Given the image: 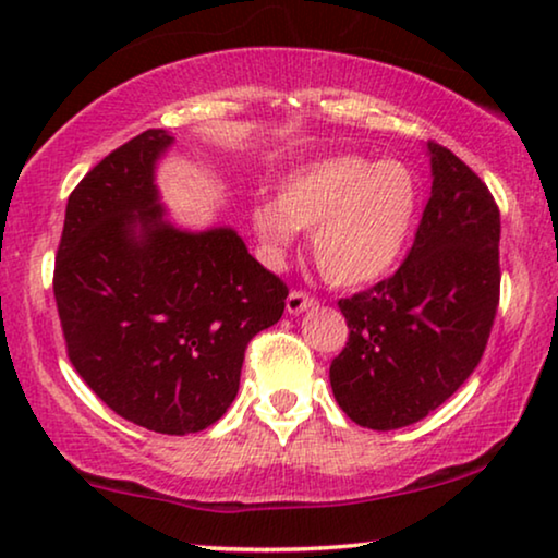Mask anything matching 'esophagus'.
I'll return each mask as SVG.
<instances>
[{
	"mask_svg": "<svg viewBox=\"0 0 558 558\" xmlns=\"http://www.w3.org/2000/svg\"><path fill=\"white\" fill-rule=\"evenodd\" d=\"M317 304L315 296H310L307 292H289L287 296V312L289 315H302V312L312 310Z\"/></svg>",
	"mask_w": 558,
	"mask_h": 558,
	"instance_id": "esophagus-1",
	"label": "esophagus"
}]
</instances>
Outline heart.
<instances>
[{"instance_id":"1","label":"heart","mask_w":558,"mask_h":558,"mask_svg":"<svg viewBox=\"0 0 558 558\" xmlns=\"http://www.w3.org/2000/svg\"><path fill=\"white\" fill-rule=\"evenodd\" d=\"M418 180L399 159L373 162L335 155L307 162L279 182L277 201L251 205L248 223L271 256L312 234V256L335 287H365L388 277L414 233Z\"/></svg>"}]
</instances>
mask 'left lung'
<instances>
[{"instance_id": "8db88e82", "label": "left lung", "mask_w": 558, "mask_h": 558, "mask_svg": "<svg viewBox=\"0 0 558 558\" xmlns=\"http://www.w3.org/2000/svg\"><path fill=\"white\" fill-rule=\"evenodd\" d=\"M432 197L391 279L340 300L350 338L330 365L355 424L391 432L439 409L477 368L500 296V213L485 182L426 142Z\"/></svg>"}]
</instances>
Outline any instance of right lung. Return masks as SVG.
<instances>
[{"instance_id":"obj_1","label":"right lung","mask_w":558,"mask_h":558,"mask_svg":"<svg viewBox=\"0 0 558 558\" xmlns=\"http://www.w3.org/2000/svg\"><path fill=\"white\" fill-rule=\"evenodd\" d=\"M172 144L147 129L78 182L52 289L90 391L126 422L182 437L226 414L248 340L279 323L289 292L231 226L170 218L157 167Z\"/></svg>"}]
</instances>
